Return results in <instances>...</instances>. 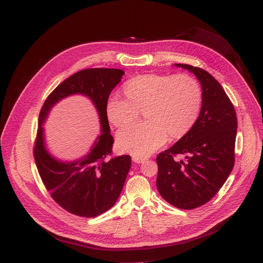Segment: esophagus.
Masks as SVG:
<instances>
[{
    "label": "esophagus",
    "mask_w": 263,
    "mask_h": 263,
    "mask_svg": "<svg viewBox=\"0 0 263 263\" xmlns=\"http://www.w3.org/2000/svg\"><path fill=\"white\" fill-rule=\"evenodd\" d=\"M132 160H133L135 163H143V161H145L146 158L138 157V156H133V157H132Z\"/></svg>",
    "instance_id": "obj_1"
}]
</instances>
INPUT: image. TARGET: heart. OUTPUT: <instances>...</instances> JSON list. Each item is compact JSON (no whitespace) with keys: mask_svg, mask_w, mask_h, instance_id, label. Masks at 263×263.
<instances>
[{"mask_svg":"<svg viewBox=\"0 0 263 263\" xmlns=\"http://www.w3.org/2000/svg\"><path fill=\"white\" fill-rule=\"evenodd\" d=\"M127 97L112 94L106 115L116 128H123L139 116L146 118L119 132L117 143L122 152L144 157L168 140L187 134L198 119L202 91L188 74H142L125 85Z\"/></svg>","mask_w":263,"mask_h":263,"instance_id":"heart-1","label":"heart"}]
</instances>
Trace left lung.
Returning a JSON list of instances; mask_svg holds the SVG:
<instances>
[{
    "label": "left lung",
    "instance_id": "1",
    "mask_svg": "<svg viewBox=\"0 0 263 263\" xmlns=\"http://www.w3.org/2000/svg\"><path fill=\"white\" fill-rule=\"evenodd\" d=\"M201 83L202 105L191 130L160 153L157 189L171 205L193 210L209 202L221 189L234 165L236 112L222 85L208 71L187 64ZM179 154H186L180 161Z\"/></svg>",
    "mask_w": 263,
    "mask_h": 263
}]
</instances>
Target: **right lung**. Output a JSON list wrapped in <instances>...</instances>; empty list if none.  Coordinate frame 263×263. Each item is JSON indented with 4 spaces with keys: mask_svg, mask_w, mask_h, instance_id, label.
I'll use <instances>...</instances> for the list:
<instances>
[{
    "mask_svg": "<svg viewBox=\"0 0 263 263\" xmlns=\"http://www.w3.org/2000/svg\"><path fill=\"white\" fill-rule=\"evenodd\" d=\"M123 75L124 71L120 69L80 70L55 87L40 110L33 148L36 166L51 198L70 214L84 218L97 217L115 205L124 187L131 157H112L115 140L106 115L108 97ZM72 93H83L92 99L101 116L103 131L90 154L72 163H62L46 152L41 125L50 108Z\"/></svg>",
    "mask_w": 263,
    "mask_h": 263,
    "instance_id": "obj_1",
    "label": "right lung"
}]
</instances>
